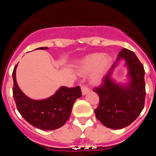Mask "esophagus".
Masks as SVG:
<instances>
[{"label":"esophagus","mask_w":156,"mask_h":156,"mask_svg":"<svg viewBox=\"0 0 156 156\" xmlns=\"http://www.w3.org/2000/svg\"><path fill=\"white\" fill-rule=\"evenodd\" d=\"M81 92H82V94L84 95V94H86L87 93H88L89 92V89L87 87V86L82 85L81 86Z\"/></svg>","instance_id":"obj_1"}]
</instances>
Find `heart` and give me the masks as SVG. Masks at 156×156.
I'll return each instance as SVG.
<instances>
[{"instance_id": "heart-1", "label": "heart", "mask_w": 156, "mask_h": 156, "mask_svg": "<svg viewBox=\"0 0 156 156\" xmlns=\"http://www.w3.org/2000/svg\"><path fill=\"white\" fill-rule=\"evenodd\" d=\"M112 58L105 56L103 53H93L87 55L80 62L79 71L83 74H88L94 70L92 80L98 83L112 67Z\"/></svg>"}]
</instances>
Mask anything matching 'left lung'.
Returning <instances> with one entry per match:
<instances>
[{"mask_svg": "<svg viewBox=\"0 0 156 156\" xmlns=\"http://www.w3.org/2000/svg\"><path fill=\"white\" fill-rule=\"evenodd\" d=\"M121 59L126 60L129 76L131 77L127 86L116 84L111 78L112 69ZM102 81L101 86L93 89L100 99L98 107L94 109L96 118L112 129L128 126L139 117L144 106L146 91L142 64L133 51L123 48L119 53L117 62Z\"/></svg>", "mask_w": 156, "mask_h": 156, "instance_id": "obj_1", "label": "left lung"}]
</instances>
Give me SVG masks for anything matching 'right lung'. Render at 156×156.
<instances>
[{
	"label": "right lung",
	"mask_w": 156,
	"mask_h": 156,
	"mask_svg": "<svg viewBox=\"0 0 156 156\" xmlns=\"http://www.w3.org/2000/svg\"><path fill=\"white\" fill-rule=\"evenodd\" d=\"M47 47L37 49L46 50ZM14 68L13 98L21 116L36 128L44 130H55L65 124L69 118L73 103L81 97L79 86L76 87H62L49 98L35 101L28 98L19 88L16 80V68Z\"/></svg>",
	"instance_id": "right-lung-1"
}]
</instances>
